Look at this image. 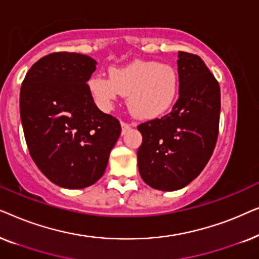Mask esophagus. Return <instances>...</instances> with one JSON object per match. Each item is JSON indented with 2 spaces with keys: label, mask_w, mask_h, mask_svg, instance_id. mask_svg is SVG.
<instances>
[{
  "label": "esophagus",
  "mask_w": 259,
  "mask_h": 259,
  "mask_svg": "<svg viewBox=\"0 0 259 259\" xmlns=\"http://www.w3.org/2000/svg\"><path fill=\"white\" fill-rule=\"evenodd\" d=\"M133 126H136V123H133ZM121 128H122L121 131H122V134H123L131 128V125H130V123L125 122V121H121Z\"/></svg>",
  "instance_id": "1"
}]
</instances>
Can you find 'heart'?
I'll return each instance as SVG.
<instances>
[{
  "label": "heart",
  "instance_id": "heart-1",
  "mask_svg": "<svg viewBox=\"0 0 259 259\" xmlns=\"http://www.w3.org/2000/svg\"><path fill=\"white\" fill-rule=\"evenodd\" d=\"M88 91L101 108H111L120 94L127 97V106L134 116L151 119L164 114L175 104L179 92V73L169 63L136 60L109 69V79L92 76Z\"/></svg>",
  "mask_w": 259,
  "mask_h": 259
}]
</instances>
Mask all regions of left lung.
Here are the masks:
<instances>
[{"label":"left lung","instance_id":"8db88e82","mask_svg":"<svg viewBox=\"0 0 259 259\" xmlns=\"http://www.w3.org/2000/svg\"><path fill=\"white\" fill-rule=\"evenodd\" d=\"M179 98L172 111L138 126L143 136L138 167L148 186L160 191L185 187L199 176L217 143L221 88L203 60L178 52Z\"/></svg>","mask_w":259,"mask_h":259}]
</instances>
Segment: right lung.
<instances>
[{
	"instance_id": "1",
	"label": "right lung",
	"mask_w": 259,
	"mask_h": 259,
	"mask_svg": "<svg viewBox=\"0 0 259 259\" xmlns=\"http://www.w3.org/2000/svg\"><path fill=\"white\" fill-rule=\"evenodd\" d=\"M95 65L87 55L52 53L31 66L21 86L20 114L30 157L65 189L98 182L121 133L119 120L101 112L88 91Z\"/></svg>"
}]
</instances>
